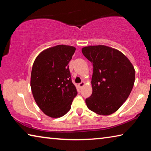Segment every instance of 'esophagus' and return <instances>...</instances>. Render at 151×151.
I'll return each instance as SVG.
<instances>
[{"instance_id":"esophagus-1","label":"esophagus","mask_w":151,"mask_h":151,"mask_svg":"<svg viewBox=\"0 0 151 151\" xmlns=\"http://www.w3.org/2000/svg\"><path fill=\"white\" fill-rule=\"evenodd\" d=\"M85 82H81V83H79V84H78V87H79V88H81L82 87H83V86H85Z\"/></svg>"}]
</instances>
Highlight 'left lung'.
<instances>
[{"label": "left lung", "instance_id": "obj_1", "mask_svg": "<svg viewBox=\"0 0 151 151\" xmlns=\"http://www.w3.org/2000/svg\"><path fill=\"white\" fill-rule=\"evenodd\" d=\"M82 52L93 65V93L86 99V106L100 115L114 113L133 87V66L121 52L107 46H88L82 48Z\"/></svg>", "mask_w": 151, "mask_h": 151}]
</instances>
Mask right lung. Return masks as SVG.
<instances>
[{
	"instance_id": "right-lung-1",
	"label": "right lung",
	"mask_w": 151,
	"mask_h": 151,
	"mask_svg": "<svg viewBox=\"0 0 151 151\" xmlns=\"http://www.w3.org/2000/svg\"><path fill=\"white\" fill-rule=\"evenodd\" d=\"M75 50L64 45L48 48L33 63L30 77L33 97L40 110L52 118L67 113L77 94L68 65Z\"/></svg>"
}]
</instances>
